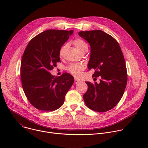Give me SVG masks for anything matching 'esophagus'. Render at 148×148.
I'll return each mask as SVG.
<instances>
[{"label":"esophagus","mask_w":148,"mask_h":148,"mask_svg":"<svg viewBox=\"0 0 148 148\" xmlns=\"http://www.w3.org/2000/svg\"><path fill=\"white\" fill-rule=\"evenodd\" d=\"M80 81H81L79 80V79H77V78H75V79H74V83H75V84H78V83H79Z\"/></svg>","instance_id":"esophagus-1"}]
</instances>
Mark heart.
<instances>
[{"mask_svg":"<svg viewBox=\"0 0 148 148\" xmlns=\"http://www.w3.org/2000/svg\"><path fill=\"white\" fill-rule=\"evenodd\" d=\"M74 45H75L77 49L81 53L88 50V46L85 41L81 39H76L74 41ZM66 45L63 46L60 51V56H62L64 54V52L66 49ZM82 69V66L79 64H73L70 65L68 70L74 76H78L79 74L80 71Z\"/></svg>","mask_w":148,"mask_h":148,"instance_id":"heart-1","label":"heart"}]
</instances>
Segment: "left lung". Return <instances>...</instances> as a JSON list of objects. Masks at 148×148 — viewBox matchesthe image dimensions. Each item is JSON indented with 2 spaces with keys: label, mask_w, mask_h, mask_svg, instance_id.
<instances>
[{
  "label": "left lung",
  "mask_w": 148,
  "mask_h": 148,
  "mask_svg": "<svg viewBox=\"0 0 148 148\" xmlns=\"http://www.w3.org/2000/svg\"><path fill=\"white\" fill-rule=\"evenodd\" d=\"M91 47L89 70L95 71L92 77H101L99 83L86 82L87 91L83 95L91 110L103 112L112 109L122 98L127 83L125 61L117 41L102 30L79 32Z\"/></svg>",
  "instance_id": "obj_1"
}]
</instances>
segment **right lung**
<instances>
[{
	"mask_svg": "<svg viewBox=\"0 0 148 148\" xmlns=\"http://www.w3.org/2000/svg\"><path fill=\"white\" fill-rule=\"evenodd\" d=\"M73 33L72 30H46L32 38L25 49L20 68L22 87L29 101L39 110L60 108L74 81L67 73L58 77L50 73L60 61V49Z\"/></svg>",
	"mask_w": 148,
	"mask_h": 148,
	"instance_id": "obj_1",
	"label": "right lung"
}]
</instances>
